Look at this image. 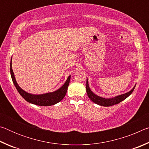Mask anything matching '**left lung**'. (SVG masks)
Instances as JSON below:
<instances>
[{"label":"left lung","instance_id":"8db88e82","mask_svg":"<svg viewBox=\"0 0 149 149\" xmlns=\"http://www.w3.org/2000/svg\"><path fill=\"white\" fill-rule=\"evenodd\" d=\"M135 86L133 88V89L130 91L125 93V94L120 95L116 96V97L110 98V99H105V98L100 97L99 96L96 95L95 93H93L91 91L90 88L89 87V84H88V80L87 79V84H86V91L88 97L89 99L92 100L93 102L95 104H97L100 106H102V107H110V106H113L115 104H117L122 100H125L126 98H127L129 96L133 93V90H134Z\"/></svg>","mask_w":149,"mask_h":149}]
</instances>
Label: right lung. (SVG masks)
<instances>
[{
  "instance_id": "obj_1",
  "label": "right lung",
  "mask_w": 149,
  "mask_h": 149,
  "mask_svg": "<svg viewBox=\"0 0 149 149\" xmlns=\"http://www.w3.org/2000/svg\"><path fill=\"white\" fill-rule=\"evenodd\" d=\"M10 74L12 81H13L15 87H16V89L17 90V91H18L20 95H21L26 101L35 105L43 106V107H45V106L54 105L55 104H56V103L59 102L60 101H61V100L64 99L65 94H66L68 87V85L70 84V78H71V75H70V76L68 77L65 84L62 85V87L56 90V91L45 93V94L42 95H32L25 91L22 89V88H20L19 85H17L16 79H15L13 70H12V62H10Z\"/></svg>"
}]
</instances>
